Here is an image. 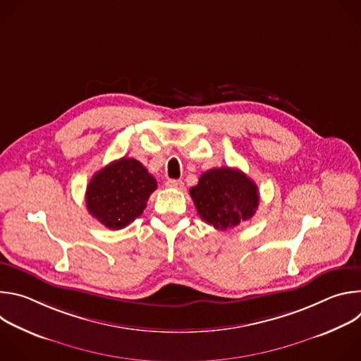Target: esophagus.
<instances>
[{"label": "esophagus", "mask_w": 361, "mask_h": 361, "mask_svg": "<svg viewBox=\"0 0 361 361\" xmlns=\"http://www.w3.org/2000/svg\"><path fill=\"white\" fill-rule=\"evenodd\" d=\"M166 185L169 188H176V190H183L184 188V183L181 180H169L166 183Z\"/></svg>", "instance_id": "1"}]
</instances>
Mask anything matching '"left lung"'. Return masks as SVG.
Returning <instances> with one entry per match:
<instances>
[{
  "mask_svg": "<svg viewBox=\"0 0 361 361\" xmlns=\"http://www.w3.org/2000/svg\"><path fill=\"white\" fill-rule=\"evenodd\" d=\"M190 195L201 220L217 230H230L250 220L259 207V188L238 169L220 167L201 174Z\"/></svg>",
  "mask_w": 361,
  "mask_h": 361,
  "instance_id": "1",
  "label": "left lung"
}]
</instances>
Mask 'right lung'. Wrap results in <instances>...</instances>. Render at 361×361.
<instances>
[{
    "mask_svg": "<svg viewBox=\"0 0 361 361\" xmlns=\"http://www.w3.org/2000/svg\"><path fill=\"white\" fill-rule=\"evenodd\" d=\"M157 181L145 167L123 157L95 173L87 185L88 213L110 230H120L140 217Z\"/></svg>",
    "mask_w": 361,
    "mask_h": 361,
    "instance_id": "add662e5",
    "label": "right lung"
}]
</instances>
